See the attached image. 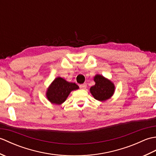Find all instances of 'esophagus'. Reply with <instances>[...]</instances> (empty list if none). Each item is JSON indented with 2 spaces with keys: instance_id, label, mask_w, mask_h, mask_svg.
I'll list each match as a JSON object with an SVG mask.
<instances>
[{
  "instance_id": "1",
  "label": "esophagus",
  "mask_w": 156,
  "mask_h": 156,
  "mask_svg": "<svg viewBox=\"0 0 156 156\" xmlns=\"http://www.w3.org/2000/svg\"><path fill=\"white\" fill-rule=\"evenodd\" d=\"M87 84H86V83H84V84L80 85V88L81 89H82V90H85V89L87 88Z\"/></svg>"
}]
</instances>
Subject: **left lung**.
<instances>
[{"mask_svg": "<svg viewBox=\"0 0 156 156\" xmlns=\"http://www.w3.org/2000/svg\"><path fill=\"white\" fill-rule=\"evenodd\" d=\"M95 84L90 88L93 97L98 101H105L114 94L115 87L113 82L101 74L94 76Z\"/></svg>", "mask_w": 156, "mask_h": 156, "instance_id": "left-lung-1", "label": "left lung"}]
</instances>
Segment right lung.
<instances>
[{
  "label": "right lung",
  "mask_w": 156,
  "mask_h": 156,
  "mask_svg": "<svg viewBox=\"0 0 156 156\" xmlns=\"http://www.w3.org/2000/svg\"><path fill=\"white\" fill-rule=\"evenodd\" d=\"M79 88L78 86L66 81L61 77L55 78L46 91V97L51 104L60 105L64 102L69 93Z\"/></svg>",
  "instance_id": "right-lung-1"
}]
</instances>
